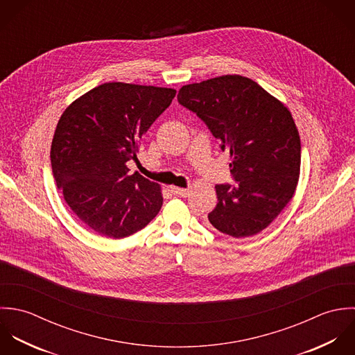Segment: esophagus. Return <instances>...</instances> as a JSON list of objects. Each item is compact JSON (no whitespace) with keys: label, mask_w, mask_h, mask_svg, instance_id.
Segmentation results:
<instances>
[{"label":"esophagus","mask_w":355,"mask_h":355,"mask_svg":"<svg viewBox=\"0 0 355 355\" xmlns=\"http://www.w3.org/2000/svg\"><path fill=\"white\" fill-rule=\"evenodd\" d=\"M171 192L177 196H181V198H187L189 195V189L187 188H178V187H171Z\"/></svg>","instance_id":"34e87169"}]
</instances>
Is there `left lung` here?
<instances>
[{
    "instance_id": "obj_1",
    "label": "left lung",
    "mask_w": 355,
    "mask_h": 355,
    "mask_svg": "<svg viewBox=\"0 0 355 355\" xmlns=\"http://www.w3.org/2000/svg\"><path fill=\"white\" fill-rule=\"evenodd\" d=\"M178 101L196 112L230 153L237 184L215 185L211 226L236 239L262 232L283 211L299 181L300 137L289 110L241 75L185 85Z\"/></svg>"
}]
</instances>
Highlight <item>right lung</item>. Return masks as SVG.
Here are the masks:
<instances>
[{
	"mask_svg": "<svg viewBox=\"0 0 355 355\" xmlns=\"http://www.w3.org/2000/svg\"><path fill=\"white\" fill-rule=\"evenodd\" d=\"M171 87L108 82L62 114L51 146L58 188L89 229L111 239L145 227L163 205L159 184L129 174L144 135L175 97Z\"/></svg>",
	"mask_w": 355,
	"mask_h": 355,
	"instance_id": "1",
	"label": "right lung"
}]
</instances>
